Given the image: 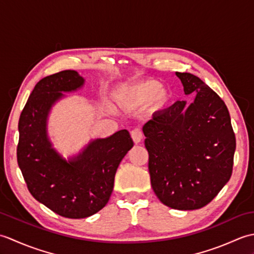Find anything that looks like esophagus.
Returning a JSON list of instances; mask_svg holds the SVG:
<instances>
[{"label":"esophagus","mask_w":254,"mask_h":254,"mask_svg":"<svg viewBox=\"0 0 254 254\" xmlns=\"http://www.w3.org/2000/svg\"><path fill=\"white\" fill-rule=\"evenodd\" d=\"M131 137H132V139H133V142L135 143V144H138V143H141L142 142V139H143V134H142V132L138 130V128H134V130H132L131 131Z\"/></svg>","instance_id":"1"}]
</instances>
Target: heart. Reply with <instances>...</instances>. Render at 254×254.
<instances>
[{
	"instance_id": "1",
	"label": "heart",
	"mask_w": 254,
	"mask_h": 254,
	"mask_svg": "<svg viewBox=\"0 0 254 254\" xmlns=\"http://www.w3.org/2000/svg\"><path fill=\"white\" fill-rule=\"evenodd\" d=\"M171 99V90L161 86V83L156 79L124 85L112 94L113 102L123 110H134L148 104L150 109L157 111L164 109Z\"/></svg>"
}]
</instances>
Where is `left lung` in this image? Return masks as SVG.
<instances>
[{
  "label": "left lung",
  "mask_w": 254,
  "mask_h": 254,
  "mask_svg": "<svg viewBox=\"0 0 254 254\" xmlns=\"http://www.w3.org/2000/svg\"><path fill=\"white\" fill-rule=\"evenodd\" d=\"M176 75L194 100L155 112L143 132L155 194L166 206L191 210L208 204L229 181L236 137L220 97L195 75Z\"/></svg>",
  "instance_id": "1"
}]
</instances>
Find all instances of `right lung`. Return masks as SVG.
<instances>
[{"instance_id": "add662e5", "label": "right lung", "mask_w": 254, "mask_h": 254, "mask_svg": "<svg viewBox=\"0 0 254 254\" xmlns=\"http://www.w3.org/2000/svg\"><path fill=\"white\" fill-rule=\"evenodd\" d=\"M85 78L66 69L40 79L20 113L17 163L31 195L52 212L85 218L106 206L119 165L133 147L127 130L96 138L67 159L53 147L48 134L52 107L63 93L80 89Z\"/></svg>"}]
</instances>
